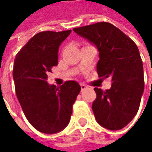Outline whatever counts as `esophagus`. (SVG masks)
I'll return each mask as SVG.
<instances>
[{
  "label": "esophagus",
  "instance_id": "34e87169",
  "mask_svg": "<svg viewBox=\"0 0 152 152\" xmlns=\"http://www.w3.org/2000/svg\"><path fill=\"white\" fill-rule=\"evenodd\" d=\"M87 88H88V87H87L85 84H83V83H81V90H82V91H84V90H86Z\"/></svg>",
  "mask_w": 152,
  "mask_h": 152
}]
</instances>
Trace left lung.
<instances>
[{
  "instance_id": "left-lung-1",
  "label": "left lung",
  "mask_w": 152,
  "mask_h": 152,
  "mask_svg": "<svg viewBox=\"0 0 152 152\" xmlns=\"http://www.w3.org/2000/svg\"><path fill=\"white\" fill-rule=\"evenodd\" d=\"M77 35L97 47L99 77L112 78L104 91L94 88L92 110L97 122L109 130H119L136 116L144 90L142 61L135 42L109 23L74 28Z\"/></svg>"
}]
</instances>
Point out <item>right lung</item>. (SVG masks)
I'll list each match as a JSON object with an SVG mask.
<instances>
[{
  "label": "right lung",
  "mask_w": 152,
  "mask_h": 152,
  "mask_svg": "<svg viewBox=\"0 0 152 152\" xmlns=\"http://www.w3.org/2000/svg\"><path fill=\"white\" fill-rule=\"evenodd\" d=\"M70 33V30L39 32L15 56L13 79L17 99L29 122L45 134L58 133L68 126L81 91L76 81L60 87L46 82L47 73L58 64L59 47Z\"/></svg>",
  "instance_id": "obj_1"
}]
</instances>
